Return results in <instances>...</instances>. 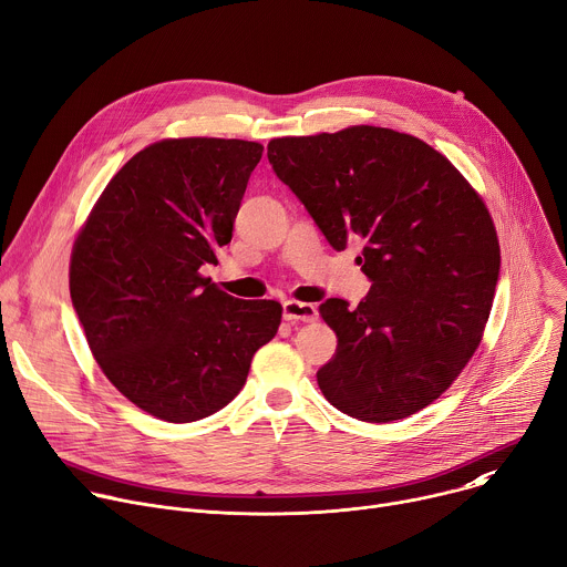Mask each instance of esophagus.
Returning a JSON list of instances; mask_svg holds the SVG:
<instances>
[{
  "label": "esophagus",
  "instance_id": "esophagus-1",
  "mask_svg": "<svg viewBox=\"0 0 567 567\" xmlns=\"http://www.w3.org/2000/svg\"><path fill=\"white\" fill-rule=\"evenodd\" d=\"M282 317H285V321H289V323H298V321L312 323V321L319 319V310H317V305H312V302L285 300V302H282Z\"/></svg>",
  "mask_w": 567,
  "mask_h": 567
}]
</instances>
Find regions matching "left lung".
<instances>
[{"label": "left lung", "mask_w": 567, "mask_h": 567, "mask_svg": "<svg viewBox=\"0 0 567 567\" xmlns=\"http://www.w3.org/2000/svg\"><path fill=\"white\" fill-rule=\"evenodd\" d=\"M267 156L334 250L364 241L367 298L319 307L337 332L323 395L367 423L416 414L468 364L491 315L499 244L484 200L439 151L391 128L276 137Z\"/></svg>", "instance_id": "obj_1"}]
</instances>
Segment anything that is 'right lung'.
Listing matches in <instances>:
<instances>
[{"label": "right lung", "instance_id": "add662e5", "mask_svg": "<svg viewBox=\"0 0 567 567\" xmlns=\"http://www.w3.org/2000/svg\"><path fill=\"white\" fill-rule=\"evenodd\" d=\"M265 146L181 137L142 148L79 233L70 296L101 371L146 414L192 423L224 409L280 326L276 300H239L200 276L233 239Z\"/></svg>", "mask_w": 567, "mask_h": 567}]
</instances>
